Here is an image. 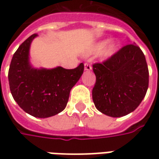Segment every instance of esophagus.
<instances>
[{"instance_id": "34e87169", "label": "esophagus", "mask_w": 159, "mask_h": 159, "mask_svg": "<svg viewBox=\"0 0 159 159\" xmlns=\"http://www.w3.org/2000/svg\"><path fill=\"white\" fill-rule=\"evenodd\" d=\"M84 70H92V66L89 63H85L84 64Z\"/></svg>"}]
</instances>
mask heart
I'll use <instances>...</instances> for the list:
<instances>
[{
    "label": "heart",
    "instance_id": "heart-1",
    "mask_svg": "<svg viewBox=\"0 0 159 159\" xmlns=\"http://www.w3.org/2000/svg\"><path fill=\"white\" fill-rule=\"evenodd\" d=\"M107 43V41H103V42H99L93 48V52H99L101 49L102 50V57L103 58H109L111 56H112L116 52L117 48V43L114 41H110L108 42L107 45L105 46V44ZM105 48H104L103 47Z\"/></svg>",
    "mask_w": 159,
    "mask_h": 159
}]
</instances>
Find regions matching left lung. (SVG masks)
Masks as SVG:
<instances>
[{"mask_svg":"<svg viewBox=\"0 0 159 159\" xmlns=\"http://www.w3.org/2000/svg\"><path fill=\"white\" fill-rule=\"evenodd\" d=\"M94 106L109 117H123L139 107L147 93L149 71L141 49L128 44L102 63L93 65Z\"/></svg>","mask_w":159,"mask_h":159,"instance_id":"8db88e82","label":"left lung"}]
</instances>
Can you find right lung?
I'll use <instances>...</instances> for the list:
<instances>
[{
  "mask_svg": "<svg viewBox=\"0 0 159 159\" xmlns=\"http://www.w3.org/2000/svg\"><path fill=\"white\" fill-rule=\"evenodd\" d=\"M37 36L33 34L19 46L12 56L8 71L10 90L13 99L25 112L45 118L66 108L70 89L83 73L81 63L75 69L56 67L35 69L29 61L30 43Z\"/></svg>",
  "mask_w": 159,
  "mask_h": 159,
  "instance_id": "right-lung-1",
  "label": "right lung"
}]
</instances>
